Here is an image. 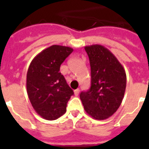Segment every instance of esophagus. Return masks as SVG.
<instances>
[{"label":"esophagus","instance_id":"esophagus-1","mask_svg":"<svg viewBox=\"0 0 149 149\" xmlns=\"http://www.w3.org/2000/svg\"><path fill=\"white\" fill-rule=\"evenodd\" d=\"M79 93V89H77V90H75L74 91V94L76 96H78Z\"/></svg>","mask_w":149,"mask_h":149}]
</instances>
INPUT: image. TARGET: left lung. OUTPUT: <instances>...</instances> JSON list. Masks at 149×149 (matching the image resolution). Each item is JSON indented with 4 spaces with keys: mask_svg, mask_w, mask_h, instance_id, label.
Segmentation results:
<instances>
[{
    "mask_svg": "<svg viewBox=\"0 0 149 149\" xmlns=\"http://www.w3.org/2000/svg\"><path fill=\"white\" fill-rule=\"evenodd\" d=\"M91 64V86L79 97L85 111L96 120H105L119 108L126 88V72L114 55L100 45L84 47Z\"/></svg>",
    "mask_w": 149,
    "mask_h": 149,
    "instance_id": "obj_1",
    "label": "left lung"
}]
</instances>
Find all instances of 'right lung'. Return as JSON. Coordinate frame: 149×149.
Instances as JSON below:
<instances>
[{"instance_id": "add662e5", "label": "right lung", "mask_w": 149, "mask_h": 149, "mask_svg": "<svg viewBox=\"0 0 149 149\" xmlns=\"http://www.w3.org/2000/svg\"><path fill=\"white\" fill-rule=\"evenodd\" d=\"M72 48L53 45L32 59L27 72V93L34 110L49 120L66 111L73 91L59 72L61 64L72 53Z\"/></svg>"}]
</instances>
